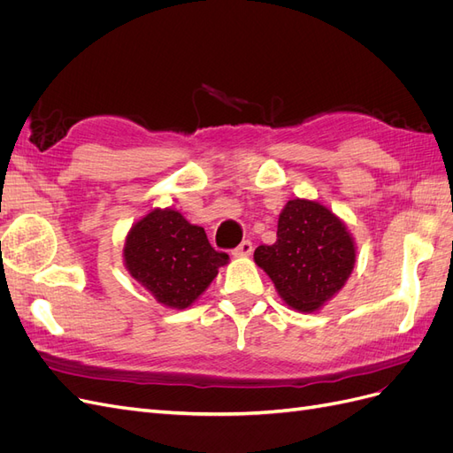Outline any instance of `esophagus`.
Masks as SVG:
<instances>
[{"label": "esophagus", "mask_w": 453, "mask_h": 453, "mask_svg": "<svg viewBox=\"0 0 453 453\" xmlns=\"http://www.w3.org/2000/svg\"><path fill=\"white\" fill-rule=\"evenodd\" d=\"M251 251H253V243L250 242V240H243L238 248H234L232 250V255H236V257H248V255H251Z\"/></svg>", "instance_id": "34e87169"}]
</instances>
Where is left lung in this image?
Instances as JSON below:
<instances>
[{"mask_svg": "<svg viewBox=\"0 0 453 453\" xmlns=\"http://www.w3.org/2000/svg\"><path fill=\"white\" fill-rule=\"evenodd\" d=\"M255 263L276 285L287 304L315 311L342 289L355 265L346 225L325 205L289 200L278 221V240L258 245Z\"/></svg>", "mask_w": 453, "mask_h": 453, "instance_id": "left-lung-1", "label": "left lung"}]
</instances>
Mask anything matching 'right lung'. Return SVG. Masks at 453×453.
<instances>
[{
  "mask_svg": "<svg viewBox=\"0 0 453 453\" xmlns=\"http://www.w3.org/2000/svg\"><path fill=\"white\" fill-rule=\"evenodd\" d=\"M125 263L160 304L187 308L208 289L228 255L215 251L202 226L173 210H155L130 230Z\"/></svg>",
  "mask_w": 453,
  "mask_h": 453,
  "instance_id": "1",
  "label": "right lung"
}]
</instances>
